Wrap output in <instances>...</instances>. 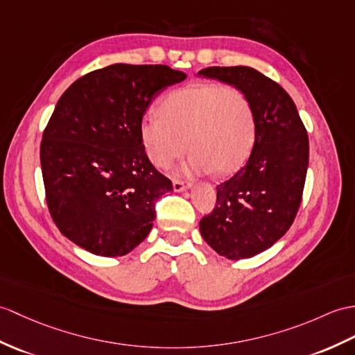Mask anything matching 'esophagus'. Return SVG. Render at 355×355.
Returning <instances> with one entry per match:
<instances>
[{"instance_id": "34e87169", "label": "esophagus", "mask_w": 355, "mask_h": 355, "mask_svg": "<svg viewBox=\"0 0 355 355\" xmlns=\"http://www.w3.org/2000/svg\"><path fill=\"white\" fill-rule=\"evenodd\" d=\"M172 187H174V192H183V191H187V189H191V184L183 183V181L180 180H174Z\"/></svg>"}]
</instances>
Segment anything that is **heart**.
<instances>
[{
  "instance_id": "obj_1",
  "label": "heart",
  "mask_w": 355,
  "mask_h": 355,
  "mask_svg": "<svg viewBox=\"0 0 355 355\" xmlns=\"http://www.w3.org/2000/svg\"><path fill=\"white\" fill-rule=\"evenodd\" d=\"M255 137L250 98L239 87L189 85L163 98L159 114H145L139 139L155 168L166 169L189 146L184 171L227 175L242 166ZM188 145H185V142Z\"/></svg>"
}]
</instances>
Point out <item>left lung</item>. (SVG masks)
Masks as SVG:
<instances>
[{
    "mask_svg": "<svg viewBox=\"0 0 355 355\" xmlns=\"http://www.w3.org/2000/svg\"><path fill=\"white\" fill-rule=\"evenodd\" d=\"M198 76L239 87L255 114L252 151L220 183L216 207L200 220L205 242L230 260L269 250L293 224L309 168V136L289 94L250 66H211Z\"/></svg>",
    "mask_w": 355,
    "mask_h": 355,
    "instance_id": "1",
    "label": "left lung"
}]
</instances>
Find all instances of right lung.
I'll list each match as a JSON object with an SVG mask.
<instances>
[{
	"label": "right lung",
	"instance_id": "1",
	"mask_svg": "<svg viewBox=\"0 0 355 355\" xmlns=\"http://www.w3.org/2000/svg\"><path fill=\"white\" fill-rule=\"evenodd\" d=\"M187 76L166 64L114 63L64 90L40 144L51 218L72 243L121 257L144 242L172 183L153 166L139 122L163 89Z\"/></svg>",
	"mask_w": 355,
	"mask_h": 355
}]
</instances>
